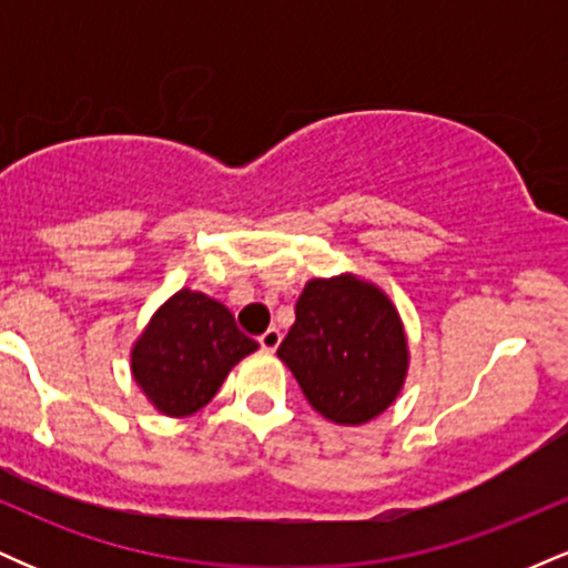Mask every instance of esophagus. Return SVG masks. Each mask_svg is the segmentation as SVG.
Instances as JSON below:
<instances>
[{
	"mask_svg": "<svg viewBox=\"0 0 568 568\" xmlns=\"http://www.w3.org/2000/svg\"><path fill=\"white\" fill-rule=\"evenodd\" d=\"M280 342H283V334H280L277 328H266L262 336H258V344H262L264 352H275L280 347Z\"/></svg>",
	"mask_w": 568,
	"mask_h": 568,
	"instance_id": "34e87169",
	"label": "esophagus"
}]
</instances>
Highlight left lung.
I'll list each match as a JSON object with an SVG mask.
<instances>
[{"instance_id":"1","label":"left lung","mask_w":568,"mask_h":568,"mask_svg":"<svg viewBox=\"0 0 568 568\" xmlns=\"http://www.w3.org/2000/svg\"><path fill=\"white\" fill-rule=\"evenodd\" d=\"M277 355L310 406L336 425H366L389 408L408 368L393 302L352 275L306 283Z\"/></svg>"}]
</instances>
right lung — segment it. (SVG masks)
<instances>
[{"label": "right lung", "instance_id": "add662e5", "mask_svg": "<svg viewBox=\"0 0 568 568\" xmlns=\"http://www.w3.org/2000/svg\"><path fill=\"white\" fill-rule=\"evenodd\" d=\"M258 349L224 304L179 291L160 306L133 347V376L168 416H189L219 393L234 363Z\"/></svg>", "mask_w": 568, "mask_h": 568}]
</instances>
